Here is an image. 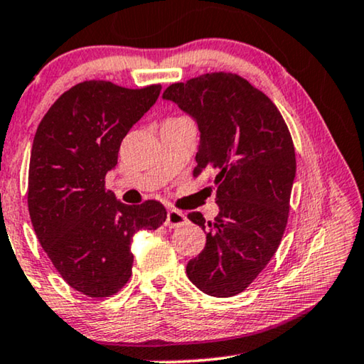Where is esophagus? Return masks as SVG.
<instances>
[{"instance_id": "34e87169", "label": "esophagus", "mask_w": 364, "mask_h": 364, "mask_svg": "<svg viewBox=\"0 0 364 364\" xmlns=\"http://www.w3.org/2000/svg\"><path fill=\"white\" fill-rule=\"evenodd\" d=\"M186 223V216L181 211H176V209H170L166 214V223L165 226L170 228V229H175V228H180L183 224Z\"/></svg>"}]
</instances>
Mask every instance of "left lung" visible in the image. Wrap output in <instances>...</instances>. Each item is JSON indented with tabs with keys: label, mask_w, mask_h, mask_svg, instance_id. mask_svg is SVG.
<instances>
[{
	"label": "left lung",
	"mask_w": 364,
	"mask_h": 364,
	"mask_svg": "<svg viewBox=\"0 0 364 364\" xmlns=\"http://www.w3.org/2000/svg\"><path fill=\"white\" fill-rule=\"evenodd\" d=\"M196 120L201 140L193 175L214 171L219 214L188 218L206 231V247L186 265L204 294L232 296L257 279L287 226L295 148L289 127L264 92L231 73H209L163 92Z\"/></svg>",
	"instance_id": "1"
}]
</instances>
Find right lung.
I'll list each match as a JSON object with an SVG mask.
<instances>
[{"label": "right lung", "instance_id": "add662e5", "mask_svg": "<svg viewBox=\"0 0 364 364\" xmlns=\"http://www.w3.org/2000/svg\"><path fill=\"white\" fill-rule=\"evenodd\" d=\"M161 85L125 89L85 80L50 105L36 130L28 176L33 228L65 282L92 299L119 291L132 275V237L158 229V201L129 206L105 188L120 143L150 110Z\"/></svg>", "mask_w": 364, "mask_h": 364}]
</instances>
